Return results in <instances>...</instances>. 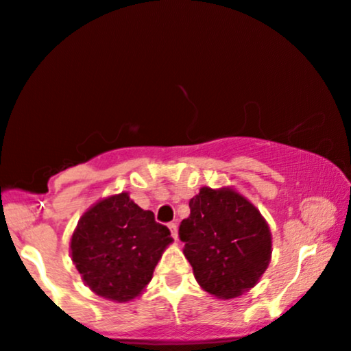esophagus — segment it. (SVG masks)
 I'll list each match as a JSON object with an SVG mask.
<instances>
[{
    "instance_id": "esophagus-1",
    "label": "esophagus",
    "mask_w": 351,
    "mask_h": 351,
    "mask_svg": "<svg viewBox=\"0 0 351 351\" xmlns=\"http://www.w3.org/2000/svg\"><path fill=\"white\" fill-rule=\"evenodd\" d=\"M168 230H170L173 239H178V226H176V223H168Z\"/></svg>"
}]
</instances>
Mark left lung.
<instances>
[{
    "label": "left lung",
    "mask_w": 351,
    "mask_h": 351,
    "mask_svg": "<svg viewBox=\"0 0 351 351\" xmlns=\"http://www.w3.org/2000/svg\"><path fill=\"white\" fill-rule=\"evenodd\" d=\"M189 208L180 224V239L199 286L224 300L255 287L273 252L260 210L230 186H204L189 200Z\"/></svg>",
    "instance_id": "1"
}]
</instances>
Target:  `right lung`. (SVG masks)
I'll list each match as a JSON object with an SVG mask.
<instances>
[{"label": "right lung", "mask_w": 351, "mask_h": 351, "mask_svg": "<svg viewBox=\"0 0 351 351\" xmlns=\"http://www.w3.org/2000/svg\"><path fill=\"white\" fill-rule=\"evenodd\" d=\"M171 242L170 230L156 223L151 210L120 193L99 199L82 215L70 237V256L96 295L125 303L146 291Z\"/></svg>", "instance_id": "right-lung-1"}]
</instances>
